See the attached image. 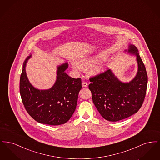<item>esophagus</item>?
Instances as JSON below:
<instances>
[{"instance_id": "esophagus-1", "label": "esophagus", "mask_w": 160, "mask_h": 160, "mask_svg": "<svg viewBox=\"0 0 160 160\" xmlns=\"http://www.w3.org/2000/svg\"><path fill=\"white\" fill-rule=\"evenodd\" d=\"M82 86H83V87L86 88V87H88V83H86V82H83L82 83Z\"/></svg>"}]
</instances>
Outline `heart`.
<instances>
[{"instance_id": "b5f03b06", "label": "heart", "mask_w": 160, "mask_h": 160, "mask_svg": "<svg viewBox=\"0 0 160 160\" xmlns=\"http://www.w3.org/2000/svg\"><path fill=\"white\" fill-rule=\"evenodd\" d=\"M107 57L102 54H99L95 56H91L84 58L80 61V62H77L72 64V68L77 71L82 72L84 69H91L93 68L97 64L104 62L106 60ZM101 67L98 68L97 69L99 70Z\"/></svg>"}]
</instances>
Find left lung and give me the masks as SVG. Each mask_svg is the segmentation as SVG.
Listing matches in <instances>:
<instances>
[{
    "mask_svg": "<svg viewBox=\"0 0 160 160\" xmlns=\"http://www.w3.org/2000/svg\"><path fill=\"white\" fill-rule=\"evenodd\" d=\"M125 52L136 56L137 72L129 82H122L111 69L90 78L89 88L93 104L107 121L116 122L135 114L145 99L148 75L137 47L129 44Z\"/></svg>",
    "mask_w": 160,
    "mask_h": 160,
    "instance_id": "1",
    "label": "left lung"
}]
</instances>
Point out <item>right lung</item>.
<instances>
[{
  "label": "right lung",
  "instance_id": "1",
  "mask_svg": "<svg viewBox=\"0 0 160 160\" xmlns=\"http://www.w3.org/2000/svg\"><path fill=\"white\" fill-rule=\"evenodd\" d=\"M32 55L23 63L20 79V95L26 111L41 123L59 125L68 122L76 108L82 89L81 78L69 76L65 72L68 63L64 62L57 67L56 82L51 88L37 89L29 82L26 71V63Z\"/></svg>",
  "mask_w": 160,
  "mask_h": 160
}]
</instances>
